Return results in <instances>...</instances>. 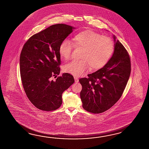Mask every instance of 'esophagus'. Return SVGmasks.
<instances>
[{
	"label": "esophagus",
	"instance_id": "34e87169",
	"mask_svg": "<svg viewBox=\"0 0 149 149\" xmlns=\"http://www.w3.org/2000/svg\"><path fill=\"white\" fill-rule=\"evenodd\" d=\"M74 81H75V83H78V82L79 81L78 78H77V77H74Z\"/></svg>",
	"mask_w": 149,
	"mask_h": 149
}]
</instances>
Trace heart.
Returning a JSON list of instances; mask_svg holds the SVG:
<instances>
[{"instance_id":"b5f03b06","label":"heart","mask_w":149,"mask_h":149,"mask_svg":"<svg viewBox=\"0 0 149 149\" xmlns=\"http://www.w3.org/2000/svg\"><path fill=\"white\" fill-rule=\"evenodd\" d=\"M72 44L63 40L59 46V54L65 60L70 58L73 46L83 48L80 60L72 61L64 66V71L74 76L83 75L90 67L92 70L101 69L109 61L114 50L112 39L93 31H83L72 38Z\"/></svg>"}]
</instances>
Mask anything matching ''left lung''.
I'll return each instance as SVG.
<instances>
[{
  "label": "left lung",
  "instance_id": "8db88e82",
  "mask_svg": "<svg viewBox=\"0 0 149 149\" xmlns=\"http://www.w3.org/2000/svg\"><path fill=\"white\" fill-rule=\"evenodd\" d=\"M115 50L103 68L79 79L82 86L80 98L84 110L100 113L113 106L121 96L130 77L131 61L128 52L118 40Z\"/></svg>",
  "mask_w": 149,
  "mask_h": 149
}]
</instances>
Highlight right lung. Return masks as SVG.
Masks as SVG:
<instances>
[{
  "label": "right lung",
  "mask_w": 149,
  "mask_h": 149,
  "mask_svg": "<svg viewBox=\"0 0 149 149\" xmlns=\"http://www.w3.org/2000/svg\"><path fill=\"white\" fill-rule=\"evenodd\" d=\"M73 29L64 24H54L31 36L23 46L19 60L23 88L39 110H57L62 104V93L74 82L68 73L51 79L60 73L59 46Z\"/></svg>",
  "instance_id": "right-lung-1"
}]
</instances>
